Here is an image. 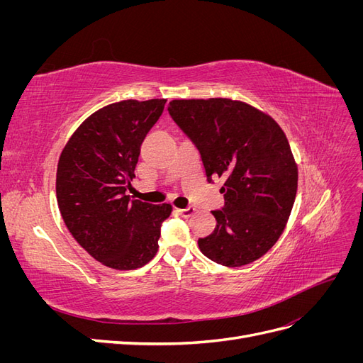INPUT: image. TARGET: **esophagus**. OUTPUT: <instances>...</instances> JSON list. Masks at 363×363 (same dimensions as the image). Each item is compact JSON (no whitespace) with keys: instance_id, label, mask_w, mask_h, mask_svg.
<instances>
[{"instance_id":"obj_1","label":"esophagus","mask_w":363,"mask_h":363,"mask_svg":"<svg viewBox=\"0 0 363 363\" xmlns=\"http://www.w3.org/2000/svg\"><path fill=\"white\" fill-rule=\"evenodd\" d=\"M177 213L183 218H191L195 213L194 207H186V208H177Z\"/></svg>"}]
</instances>
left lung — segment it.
Instances as JSON below:
<instances>
[{"instance_id":"1","label":"left lung","mask_w":363,"mask_h":363,"mask_svg":"<svg viewBox=\"0 0 363 363\" xmlns=\"http://www.w3.org/2000/svg\"><path fill=\"white\" fill-rule=\"evenodd\" d=\"M168 112L199 148L207 180L223 179L225 204L199 239L203 255L235 268L262 257L281 236L298 168L281 127L268 113L230 98L172 100Z\"/></svg>"}]
</instances>
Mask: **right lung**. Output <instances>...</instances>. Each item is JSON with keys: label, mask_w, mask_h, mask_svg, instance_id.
<instances>
[{"label": "right lung", "mask_w": 363, "mask_h": 363, "mask_svg": "<svg viewBox=\"0 0 363 363\" xmlns=\"http://www.w3.org/2000/svg\"><path fill=\"white\" fill-rule=\"evenodd\" d=\"M167 100H124L86 118L57 163L56 195L69 233L103 265L128 271L147 265L159 250L160 225L171 204L127 195L142 140Z\"/></svg>", "instance_id": "1"}]
</instances>
